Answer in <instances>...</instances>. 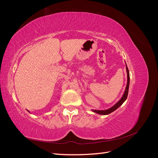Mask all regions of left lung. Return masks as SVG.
I'll return each instance as SVG.
<instances>
[{
    "instance_id": "1",
    "label": "left lung",
    "mask_w": 158,
    "mask_h": 158,
    "mask_svg": "<svg viewBox=\"0 0 158 158\" xmlns=\"http://www.w3.org/2000/svg\"><path fill=\"white\" fill-rule=\"evenodd\" d=\"M126 69H127V84L125 92H124V94L123 95V97L121 98V99L119 100V101L112 107L109 108L108 109H106V110H92L94 113H97L98 114H103V115H105V114H108L109 113L113 112L114 111H115V110L118 107H120L121 105L125 102V100L127 99V96H128L129 84H130V76H129V71H128L127 64H126Z\"/></svg>"
}]
</instances>
